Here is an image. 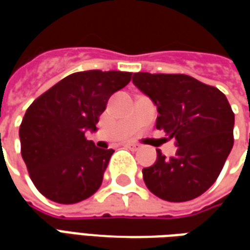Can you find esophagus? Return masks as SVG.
I'll return each mask as SVG.
<instances>
[{
	"mask_svg": "<svg viewBox=\"0 0 250 250\" xmlns=\"http://www.w3.org/2000/svg\"><path fill=\"white\" fill-rule=\"evenodd\" d=\"M125 146L128 147V148H131V150H139L141 148V146L139 145H136V143H128V145H125Z\"/></svg>",
	"mask_w": 250,
	"mask_h": 250,
	"instance_id": "34e87169",
	"label": "esophagus"
}]
</instances>
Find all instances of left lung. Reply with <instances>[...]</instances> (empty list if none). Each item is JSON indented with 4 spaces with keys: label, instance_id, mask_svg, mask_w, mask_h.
Segmentation results:
<instances>
[{
    "label": "left lung",
    "instance_id": "left-lung-1",
    "mask_svg": "<svg viewBox=\"0 0 250 250\" xmlns=\"http://www.w3.org/2000/svg\"><path fill=\"white\" fill-rule=\"evenodd\" d=\"M132 82L157 105L158 130L178 150L142 170L147 188L170 202L199 197L214 184L230 152L234 114L218 88L184 73H134Z\"/></svg>",
    "mask_w": 250,
    "mask_h": 250
}]
</instances>
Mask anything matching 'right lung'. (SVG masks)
I'll return each mask as SVG.
<instances>
[{"instance_id":"add662e5","label":"right lung","mask_w":250,"mask_h":250,"mask_svg":"<svg viewBox=\"0 0 250 250\" xmlns=\"http://www.w3.org/2000/svg\"><path fill=\"white\" fill-rule=\"evenodd\" d=\"M131 72L72 73L36 99L20 125L21 155L36 188L53 202L77 204L98 191L114 150L87 141L111 95Z\"/></svg>"}]
</instances>
